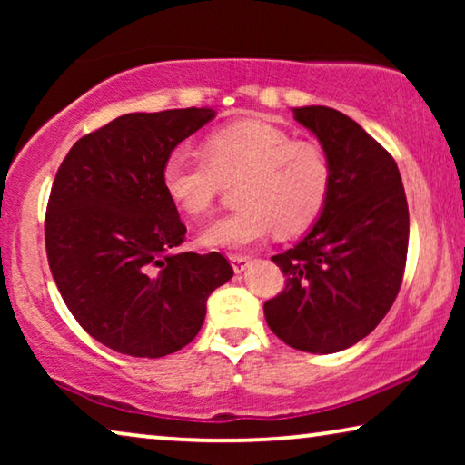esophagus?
I'll return each mask as SVG.
<instances>
[{"label":"esophagus","mask_w":465,"mask_h":465,"mask_svg":"<svg viewBox=\"0 0 465 465\" xmlns=\"http://www.w3.org/2000/svg\"><path fill=\"white\" fill-rule=\"evenodd\" d=\"M228 260H231L234 272H243L247 266H250V262H252V258L250 256H243V253H231V256H228Z\"/></svg>","instance_id":"1"}]
</instances>
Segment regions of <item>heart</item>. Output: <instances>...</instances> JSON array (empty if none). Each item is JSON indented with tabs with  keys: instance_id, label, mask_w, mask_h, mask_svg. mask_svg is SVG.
<instances>
[{
	"instance_id": "b5f03b06",
	"label": "heart",
	"mask_w": 465,
	"mask_h": 465,
	"mask_svg": "<svg viewBox=\"0 0 465 465\" xmlns=\"http://www.w3.org/2000/svg\"><path fill=\"white\" fill-rule=\"evenodd\" d=\"M205 157L173 150L164 158L161 183L167 199L190 218L212 212L222 182L239 180L237 212L201 232V243L245 250L277 231L301 234L326 207L332 167L313 139H294L283 126L250 118L215 131L203 145Z\"/></svg>"
}]
</instances>
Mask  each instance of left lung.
Wrapping results in <instances>:
<instances>
[{
	"label": "left lung",
	"mask_w": 465,
	"mask_h": 465,
	"mask_svg": "<svg viewBox=\"0 0 465 465\" xmlns=\"http://www.w3.org/2000/svg\"><path fill=\"white\" fill-rule=\"evenodd\" d=\"M292 112L326 150L332 186L313 228L272 256L285 288L264 302V317L285 345L336 353L371 334L396 301L409 205L396 161L355 120L326 105Z\"/></svg>",
	"instance_id": "left-lung-1"
}]
</instances>
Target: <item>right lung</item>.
<instances>
[{
	"label": "right lung",
	"mask_w": 465,
	"mask_h": 465,
	"mask_svg": "<svg viewBox=\"0 0 465 465\" xmlns=\"http://www.w3.org/2000/svg\"><path fill=\"white\" fill-rule=\"evenodd\" d=\"M213 116L124 114L78 139L56 171L44 224L50 272L80 326L114 351H180L209 294L232 277L218 252H177L186 226L161 183L164 158Z\"/></svg>",
	"instance_id": "obj_1"
}]
</instances>
